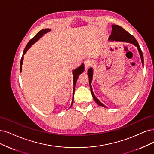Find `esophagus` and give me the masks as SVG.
<instances>
[{
    "mask_svg": "<svg viewBox=\"0 0 154 154\" xmlns=\"http://www.w3.org/2000/svg\"><path fill=\"white\" fill-rule=\"evenodd\" d=\"M91 61L89 60H86V61H84V66H85V69L87 70L88 67L89 66H91Z\"/></svg>",
    "mask_w": 154,
    "mask_h": 154,
    "instance_id": "34e87169",
    "label": "esophagus"
}]
</instances>
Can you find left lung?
I'll use <instances>...</instances> for the list:
<instances>
[{"mask_svg":"<svg viewBox=\"0 0 154 154\" xmlns=\"http://www.w3.org/2000/svg\"><path fill=\"white\" fill-rule=\"evenodd\" d=\"M112 31L111 33V35H110L109 40L111 41H121V42H126L128 43L133 44L134 45L138 48V52L140 56V58L141 60L142 65L144 64V60H143V53L140 49V47L139 45V44L138 43L137 41H136V38L132 35H131L130 33H129L126 30H125L121 26L116 25H112ZM88 75L89 77V86L91 89V94L93 96V98L95 102L97 103L98 105H100L103 107L106 108L105 105H104L96 97L94 94L93 93V89L91 87V82L93 80V68H89L88 70Z\"/></svg>","mask_w":154,"mask_h":154,"instance_id":"left-lung-1","label":"left lung"}]
</instances>
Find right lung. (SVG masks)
<instances>
[{
  "label": "right lung",
  "instance_id": "obj_1",
  "mask_svg": "<svg viewBox=\"0 0 154 154\" xmlns=\"http://www.w3.org/2000/svg\"><path fill=\"white\" fill-rule=\"evenodd\" d=\"M51 31V29H49V28H46V29H44V30H42L40 31L37 35L34 37L33 38H32L30 41L28 42L27 45H26V47L24 49V51H23V56H22V58L21 59V61H20V72H21V70H22V64H23V56L25 55V54L27 52V51L30 48V47L32 46V45L35 43V42H37L38 40L42 37L45 33H46L49 32ZM84 70V63H82L80 66H79V67H77V68H75V70H73V94L74 95V91H75V86H76V82H77V81L78 79V77L79 76V75H80L81 73H82ZM73 99L72 100V105L70 106V107L72 106L73 105Z\"/></svg>",
  "mask_w": 154,
  "mask_h": 154
}]
</instances>
